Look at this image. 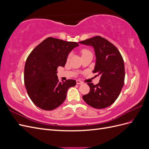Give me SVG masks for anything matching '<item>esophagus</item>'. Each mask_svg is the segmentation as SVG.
I'll use <instances>...</instances> for the list:
<instances>
[{"label":"esophagus","mask_w":149,"mask_h":149,"mask_svg":"<svg viewBox=\"0 0 149 149\" xmlns=\"http://www.w3.org/2000/svg\"><path fill=\"white\" fill-rule=\"evenodd\" d=\"M76 84H82L83 82L81 81H79V80H76Z\"/></svg>","instance_id":"34e87169"}]
</instances>
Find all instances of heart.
Returning <instances> with one entry per match:
<instances>
[{"label": "heart", "mask_w": 149, "mask_h": 149, "mask_svg": "<svg viewBox=\"0 0 149 149\" xmlns=\"http://www.w3.org/2000/svg\"><path fill=\"white\" fill-rule=\"evenodd\" d=\"M81 54H82V55H86V54H87V53H90L88 49H83L81 51ZM70 55L68 56V59H69L70 58Z\"/></svg>", "instance_id": "heart-1"}]
</instances>
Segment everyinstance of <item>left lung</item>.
Segmentation results:
<instances>
[{
    "mask_svg": "<svg viewBox=\"0 0 149 149\" xmlns=\"http://www.w3.org/2000/svg\"><path fill=\"white\" fill-rule=\"evenodd\" d=\"M79 43L94 48L96 64L93 72L100 76V83L96 85L88 83L90 91L83 96V99L90 106L104 109L114 102L124 86L125 68L123 58L113 44L100 36Z\"/></svg>",
    "mask_w": 149,
    "mask_h": 149,
    "instance_id": "obj_1",
    "label": "left lung"
}]
</instances>
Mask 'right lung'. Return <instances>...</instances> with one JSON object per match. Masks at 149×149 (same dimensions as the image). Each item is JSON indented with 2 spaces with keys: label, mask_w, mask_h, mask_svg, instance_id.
<instances>
[{
  "label": "right lung",
  "mask_w": 149,
  "mask_h": 149,
  "mask_svg": "<svg viewBox=\"0 0 149 149\" xmlns=\"http://www.w3.org/2000/svg\"><path fill=\"white\" fill-rule=\"evenodd\" d=\"M78 46L76 42L48 37L28 56L24 83L30 100L40 109H56L65 101L68 89L76 85L73 79L60 81L56 71L58 66H65L69 53Z\"/></svg>",
  "instance_id": "add662e5"
}]
</instances>
